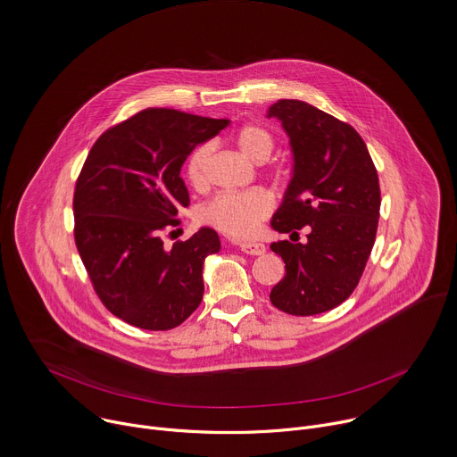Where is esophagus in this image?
I'll return each instance as SVG.
<instances>
[{
    "label": "esophagus",
    "instance_id": "obj_1",
    "mask_svg": "<svg viewBox=\"0 0 457 457\" xmlns=\"http://www.w3.org/2000/svg\"><path fill=\"white\" fill-rule=\"evenodd\" d=\"M240 249L245 253V254H251V256H260L265 253V245L260 244V242H242L240 244Z\"/></svg>",
    "mask_w": 457,
    "mask_h": 457
}]
</instances>
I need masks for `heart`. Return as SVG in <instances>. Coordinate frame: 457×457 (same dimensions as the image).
Returning a JSON list of instances; mask_svg holds the SVG:
<instances>
[{"mask_svg": "<svg viewBox=\"0 0 457 457\" xmlns=\"http://www.w3.org/2000/svg\"><path fill=\"white\" fill-rule=\"evenodd\" d=\"M233 143L240 154L253 162L263 163L274 148L272 134L258 123H247L235 130ZM210 146L199 145L187 162V178L199 188L206 183V165ZM272 212V199L263 190H247L237 194H220L201 208V220L231 237H251L260 222Z\"/></svg>", "mask_w": 457, "mask_h": 457, "instance_id": "1", "label": "heart"}]
</instances>
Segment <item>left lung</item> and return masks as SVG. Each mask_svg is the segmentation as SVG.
I'll return each instance as SVG.
<instances>
[{"label":"left lung","instance_id":"left-lung-1","mask_svg":"<svg viewBox=\"0 0 457 457\" xmlns=\"http://www.w3.org/2000/svg\"><path fill=\"white\" fill-rule=\"evenodd\" d=\"M290 145L292 170L270 226L295 235L308 226L307 243L279 240L270 249L285 262L270 303L292 316L336 309L357 287L375 244L380 187L359 132L321 109L283 98L267 109Z\"/></svg>","mask_w":457,"mask_h":457}]
</instances>
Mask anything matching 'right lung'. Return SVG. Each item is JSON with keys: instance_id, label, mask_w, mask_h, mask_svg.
<instances>
[{"instance_id": "obj_1", "label": "right lung", "mask_w": 457, "mask_h": 457, "mask_svg": "<svg viewBox=\"0 0 457 457\" xmlns=\"http://www.w3.org/2000/svg\"><path fill=\"white\" fill-rule=\"evenodd\" d=\"M229 120L145 109L105 130L77 179L75 244L107 311L143 330L179 327L204 294V260L220 251L201 228L172 249L162 233L190 204L181 167Z\"/></svg>"}]
</instances>
